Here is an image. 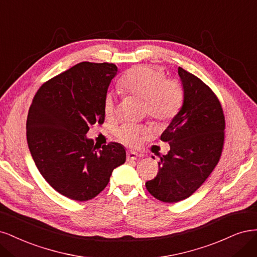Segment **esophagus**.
I'll use <instances>...</instances> for the list:
<instances>
[{
    "instance_id": "34e87169",
    "label": "esophagus",
    "mask_w": 257,
    "mask_h": 257,
    "mask_svg": "<svg viewBox=\"0 0 257 257\" xmlns=\"http://www.w3.org/2000/svg\"><path fill=\"white\" fill-rule=\"evenodd\" d=\"M138 157H139V154H137L136 152L128 151V153H127V159H128V161H130V160H137Z\"/></svg>"
}]
</instances>
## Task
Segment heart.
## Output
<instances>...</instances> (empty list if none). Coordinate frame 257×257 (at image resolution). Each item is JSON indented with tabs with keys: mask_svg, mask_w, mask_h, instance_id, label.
Wrapping results in <instances>:
<instances>
[{
	"mask_svg": "<svg viewBox=\"0 0 257 257\" xmlns=\"http://www.w3.org/2000/svg\"><path fill=\"white\" fill-rule=\"evenodd\" d=\"M118 86L123 93L136 97L144 102L145 114L157 123L169 122L179 111L183 102L184 92L179 82L165 80L161 70L147 66L131 68L120 80ZM104 113L113 117L116 112L115 96L109 92L104 97ZM143 131L132 125H123L117 130V136L123 142L136 144Z\"/></svg>",
	"mask_w": 257,
	"mask_h": 257,
	"instance_id": "obj_1",
	"label": "heart"
}]
</instances>
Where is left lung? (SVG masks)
Segmentation results:
<instances>
[{"label":"left lung","mask_w":257,"mask_h":257,"mask_svg":"<svg viewBox=\"0 0 257 257\" xmlns=\"http://www.w3.org/2000/svg\"><path fill=\"white\" fill-rule=\"evenodd\" d=\"M178 76L183 104L160 137L170 151L159 156V172L145 184L164 203L183 201L203 185L218 164L224 142L225 120L216 95L181 67Z\"/></svg>","instance_id":"1"}]
</instances>
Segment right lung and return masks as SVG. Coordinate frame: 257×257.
I'll list each match as a JSON object with an SVG mask.
<instances>
[{
	"label": "right lung",
	"mask_w": 257,
	"mask_h": 257,
	"mask_svg": "<svg viewBox=\"0 0 257 257\" xmlns=\"http://www.w3.org/2000/svg\"><path fill=\"white\" fill-rule=\"evenodd\" d=\"M117 73L114 64L79 63L46 82L30 106L27 140L32 158L47 183L71 200H92L126 161L121 144L98 150L86 137L90 125L104 120V97Z\"/></svg>",
	"instance_id": "right-lung-1"
}]
</instances>
